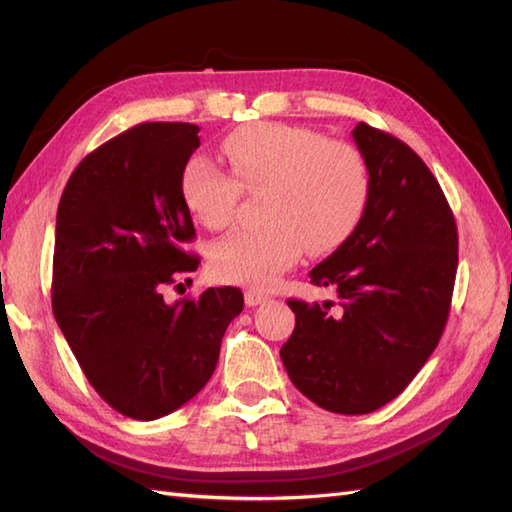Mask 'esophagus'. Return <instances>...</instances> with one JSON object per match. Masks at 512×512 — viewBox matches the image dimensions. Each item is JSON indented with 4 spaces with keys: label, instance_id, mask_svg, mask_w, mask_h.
I'll use <instances>...</instances> for the list:
<instances>
[{
    "label": "esophagus",
    "instance_id": "obj_1",
    "mask_svg": "<svg viewBox=\"0 0 512 512\" xmlns=\"http://www.w3.org/2000/svg\"><path fill=\"white\" fill-rule=\"evenodd\" d=\"M266 299H268V295H264V292H259V290H246L244 292V301H246L248 308H255V306H259V303H264Z\"/></svg>",
    "mask_w": 512,
    "mask_h": 512
}]
</instances>
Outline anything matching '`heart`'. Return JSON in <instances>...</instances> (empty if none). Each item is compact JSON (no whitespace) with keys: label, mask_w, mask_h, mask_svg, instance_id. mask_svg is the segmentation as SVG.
<instances>
[{"label":"heart","mask_w":512,"mask_h":512,"mask_svg":"<svg viewBox=\"0 0 512 512\" xmlns=\"http://www.w3.org/2000/svg\"><path fill=\"white\" fill-rule=\"evenodd\" d=\"M231 173L204 156L187 160L180 193L206 228L233 222L239 195L264 191V224L237 228L213 242L209 264L228 284L270 286L303 253H330L361 222L369 200V171L356 147L325 140L312 129L253 123L222 143Z\"/></svg>","instance_id":"1"}]
</instances>
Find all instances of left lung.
<instances>
[{"label": "left lung", "instance_id": "obj_1", "mask_svg": "<svg viewBox=\"0 0 512 512\" xmlns=\"http://www.w3.org/2000/svg\"><path fill=\"white\" fill-rule=\"evenodd\" d=\"M369 200L352 235L310 270L332 301L290 299L281 361L303 396L334 413L376 411L427 363L449 317L458 228L438 180L402 140L358 123Z\"/></svg>", "mask_w": 512, "mask_h": 512}]
</instances>
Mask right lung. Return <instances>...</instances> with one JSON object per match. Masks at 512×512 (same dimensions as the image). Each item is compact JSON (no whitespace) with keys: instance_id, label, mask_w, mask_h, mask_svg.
<instances>
[{"instance_id":"obj_1","label":"right lung","mask_w":512,"mask_h":512,"mask_svg":"<svg viewBox=\"0 0 512 512\" xmlns=\"http://www.w3.org/2000/svg\"><path fill=\"white\" fill-rule=\"evenodd\" d=\"M191 123H140L85 156L65 184L54 231L52 312L85 378L118 413L156 420L209 383L242 290L167 303L198 268L180 176L200 147ZM182 286V284H178Z\"/></svg>"}]
</instances>
